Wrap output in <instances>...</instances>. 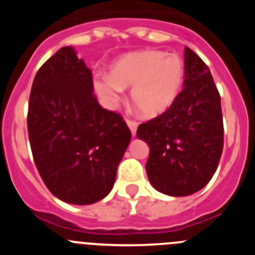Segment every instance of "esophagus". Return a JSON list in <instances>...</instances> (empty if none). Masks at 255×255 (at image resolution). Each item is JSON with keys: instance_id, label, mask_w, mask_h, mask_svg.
Returning a JSON list of instances; mask_svg holds the SVG:
<instances>
[{"instance_id": "34e87169", "label": "esophagus", "mask_w": 255, "mask_h": 255, "mask_svg": "<svg viewBox=\"0 0 255 255\" xmlns=\"http://www.w3.org/2000/svg\"><path fill=\"white\" fill-rule=\"evenodd\" d=\"M126 124H128V126H129V129L130 131H131L132 136H135V135H136V129H138V124L132 120H129V119H126Z\"/></svg>"}]
</instances>
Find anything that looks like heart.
<instances>
[{
	"instance_id": "b5f03b06",
	"label": "heart",
	"mask_w": 255,
	"mask_h": 255,
	"mask_svg": "<svg viewBox=\"0 0 255 255\" xmlns=\"http://www.w3.org/2000/svg\"><path fill=\"white\" fill-rule=\"evenodd\" d=\"M185 78L184 61L162 51L128 53L111 65L110 75L94 79V89L103 106L116 108L124 88L131 87L130 98L144 117L153 119L168 111L176 102Z\"/></svg>"
}]
</instances>
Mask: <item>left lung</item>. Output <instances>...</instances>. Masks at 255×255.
Masks as SVG:
<instances>
[{
  "label": "left lung",
  "mask_w": 255,
  "mask_h": 255,
  "mask_svg": "<svg viewBox=\"0 0 255 255\" xmlns=\"http://www.w3.org/2000/svg\"><path fill=\"white\" fill-rule=\"evenodd\" d=\"M184 89L172 107L139 125L149 145L145 170L155 190L186 197L203 189L216 172L224 148L221 97L208 66L186 47Z\"/></svg>",
  "instance_id": "left-lung-1"
}]
</instances>
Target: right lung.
<instances>
[{
    "label": "right lung",
    "instance_id": "right-lung-1",
    "mask_svg": "<svg viewBox=\"0 0 255 255\" xmlns=\"http://www.w3.org/2000/svg\"><path fill=\"white\" fill-rule=\"evenodd\" d=\"M92 71L73 47H62L31 85L28 134L40 177L52 194L76 206L110 194L131 139L119 114L94 97Z\"/></svg>",
    "mask_w": 255,
    "mask_h": 255
}]
</instances>
